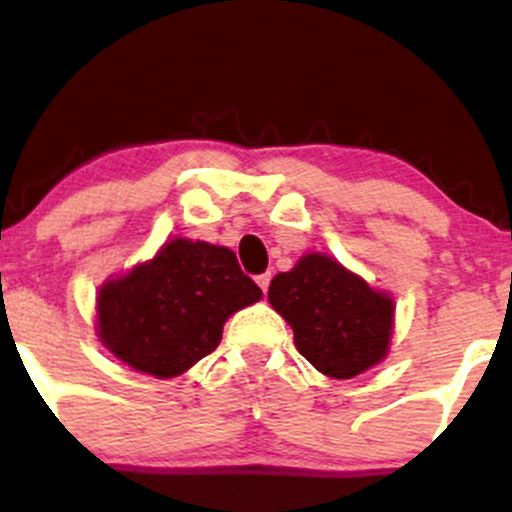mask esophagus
Wrapping results in <instances>:
<instances>
[{"label":"esophagus","instance_id":"esophagus-1","mask_svg":"<svg viewBox=\"0 0 512 512\" xmlns=\"http://www.w3.org/2000/svg\"><path fill=\"white\" fill-rule=\"evenodd\" d=\"M269 281H272V274H260V276H257V286H260L262 293L269 291Z\"/></svg>","mask_w":512,"mask_h":512}]
</instances>
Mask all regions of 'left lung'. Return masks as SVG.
Listing matches in <instances>:
<instances>
[{
    "instance_id": "left-lung-1",
    "label": "left lung",
    "mask_w": 512,
    "mask_h": 512,
    "mask_svg": "<svg viewBox=\"0 0 512 512\" xmlns=\"http://www.w3.org/2000/svg\"><path fill=\"white\" fill-rule=\"evenodd\" d=\"M267 298L291 325L301 356L327 378H356L390 351V293L370 289L366 279L325 252H308L291 272L276 274Z\"/></svg>"
}]
</instances>
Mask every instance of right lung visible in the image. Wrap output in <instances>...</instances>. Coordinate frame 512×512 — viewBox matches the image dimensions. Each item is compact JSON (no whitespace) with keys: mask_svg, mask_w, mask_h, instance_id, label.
Wrapping results in <instances>:
<instances>
[{"mask_svg":"<svg viewBox=\"0 0 512 512\" xmlns=\"http://www.w3.org/2000/svg\"><path fill=\"white\" fill-rule=\"evenodd\" d=\"M260 298L233 250L173 238L98 289L96 334L117 361L166 380L211 354L228 317Z\"/></svg>","mask_w":512,"mask_h":512,"instance_id":"add662e5","label":"right lung"}]
</instances>
